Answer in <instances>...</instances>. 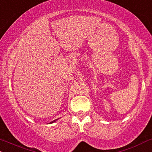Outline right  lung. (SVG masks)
I'll list each match as a JSON object with an SVG mask.
<instances>
[{
	"mask_svg": "<svg viewBox=\"0 0 152 152\" xmlns=\"http://www.w3.org/2000/svg\"><path fill=\"white\" fill-rule=\"evenodd\" d=\"M54 122H55V120H54Z\"/></svg>",
	"mask_w": 152,
	"mask_h": 152,
	"instance_id": "1",
	"label": "right lung"
}]
</instances>
